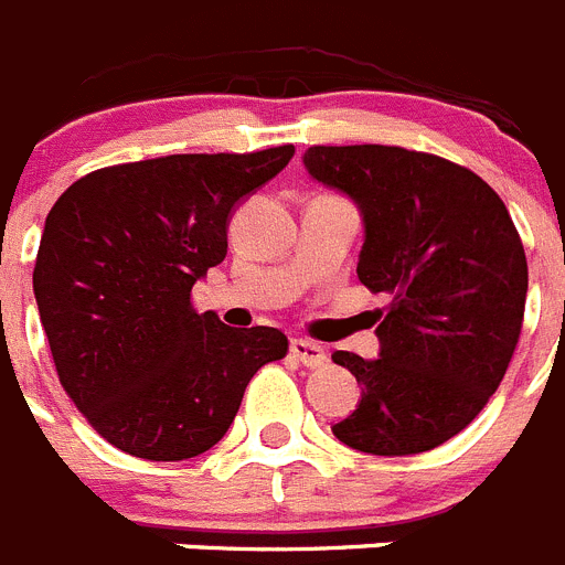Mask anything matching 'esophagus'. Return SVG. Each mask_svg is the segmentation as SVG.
I'll return each mask as SVG.
<instances>
[{
    "instance_id": "esophagus-1",
    "label": "esophagus",
    "mask_w": 565,
    "mask_h": 565,
    "mask_svg": "<svg viewBox=\"0 0 565 565\" xmlns=\"http://www.w3.org/2000/svg\"><path fill=\"white\" fill-rule=\"evenodd\" d=\"M291 356L306 367H319V364H326L328 353L322 344L311 342V339H291Z\"/></svg>"
}]
</instances>
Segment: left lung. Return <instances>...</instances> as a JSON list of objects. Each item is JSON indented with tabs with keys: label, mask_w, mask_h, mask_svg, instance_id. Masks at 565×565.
Returning <instances> with one entry per match:
<instances>
[{
	"label": "left lung",
	"mask_w": 565,
	"mask_h": 565,
	"mask_svg": "<svg viewBox=\"0 0 565 565\" xmlns=\"http://www.w3.org/2000/svg\"><path fill=\"white\" fill-rule=\"evenodd\" d=\"M308 174L356 203V274L391 308L379 356L337 351L362 384L333 436L371 456L450 441L498 391L521 337L529 268L503 201L476 172L402 147H311Z\"/></svg>",
	"instance_id": "left-lung-1"
}]
</instances>
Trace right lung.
Masks as SVG:
<instances>
[{"mask_svg": "<svg viewBox=\"0 0 565 565\" xmlns=\"http://www.w3.org/2000/svg\"><path fill=\"white\" fill-rule=\"evenodd\" d=\"M294 158L167 154L84 174L50 209L33 268L58 382L98 436L147 461L221 441L254 373L286 356L277 328H228L189 294L228 248L237 203Z\"/></svg>", "mask_w": 565, "mask_h": 565, "instance_id": "right-lung-1", "label": "right lung"}]
</instances>
